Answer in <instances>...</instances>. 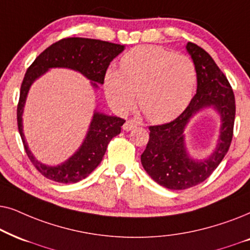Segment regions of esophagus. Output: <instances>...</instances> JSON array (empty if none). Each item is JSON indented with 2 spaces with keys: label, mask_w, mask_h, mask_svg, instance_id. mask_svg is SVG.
Listing matches in <instances>:
<instances>
[{
  "label": "esophagus",
  "mask_w": 250,
  "mask_h": 250,
  "mask_svg": "<svg viewBox=\"0 0 250 250\" xmlns=\"http://www.w3.org/2000/svg\"><path fill=\"white\" fill-rule=\"evenodd\" d=\"M139 125V123L137 121H135V120H128L127 122L123 125V130L125 131H130L134 129L135 127H137V125Z\"/></svg>",
  "instance_id": "obj_1"
}]
</instances>
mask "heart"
I'll return each instance as SVG.
<instances>
[{"label":"heart","instance_id":"obj_1","mask_svg":"<svg viewBox=\"0 0 250 250\" xmlns=\"http://www.w3.org/2000/svg\"><path fill=\"white\" fill-rule=\"evenodd\" d=\"M197 82L193 62L164 48L139 46L125 53L121 69L108 68L104 89L109 104L127 112L138 104L149 121L166 123L181 115L191 102Z\"/></svg>","mask_w":250,"mask_h":250}]
</instances>
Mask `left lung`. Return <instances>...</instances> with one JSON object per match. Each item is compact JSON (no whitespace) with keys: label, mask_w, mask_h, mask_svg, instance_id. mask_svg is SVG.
I'll return each instance as SVG.
<instances>
[{"label":"left lung","mask_w":250,"mask_h":250,"mask_svg":"<svg viewBox=\"0 0 250 250\" xmlns=\"http://www.w3.org/2000/svg\"><path fill=\"white\" fill-rule=\"evenodd\" d=\"M197 72V94L174 121L149 127V139L141 161L153 181L169 189H185L206 181L229 151L233 136V90L210 55L194 43L185 45ZM212 109L220 118L215 148L204 159L194 158L186 145L185 129L199 112Z\"/></svg>","instance_id":"obj_1"}]
</instances>
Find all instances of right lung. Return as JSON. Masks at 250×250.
<instances>
[{"label":"right lung","instance_id":"add662e5","mask_svg":"<svg viewBox=\"0 0 250 250\" xmlns=\"http://www.w3.org/2000/svg\"><path fill=\"white\" fill-rule=\"evenodd\" d=\"M125 46L94 39L68 38L53 43L33 62L26 72L21 88L17 122L25 151L34 167L48 179L71 184L88 177L101 164L109 141L121 132L125 121L118 116L105 114L95 109L88 131L82 144L66 161L58 165H45L33 154L24 134L25 104L29 89L36 80L52 68H67L80 73L90 81L95 90L104 83L109 62L119 56Z\"/></svg>","mask_w":250,"mask_h":250}]
</instances>
